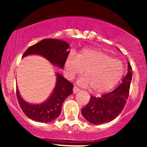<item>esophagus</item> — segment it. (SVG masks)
Here are the masks:
<instances>
[{
	"label": "esophagus",
	"mask_w": 147,
	"mask_h": 147,
	"mask_svg": "<svg viewBox=\"0 0 147 147\" xmlns=\"http://www.w3.org/2000/svg\"><path fill=\"white\" fill-rule=\"evenodd\" d=\"M79 90H80V89L78 88L77 87L74 86V88H73V92H74V93H76V92H77Z\"/></svg>",
	"instance_id": "esophagus-1"
}]
</instances>
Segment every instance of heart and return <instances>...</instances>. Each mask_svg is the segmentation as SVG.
Masks as SVG:
<instances>
[{
	"mask_svg": "<svg viewBox=\"0 0 147 147\" xmlns=\"http://www.w3.org/2000/svg\"><path fill=\"white\" fill-rule=\"evenodd\" d=\"M82 70L85 75L79 79L77 84L90 87V90L96 93L111 90L120 81L123 72L119 61L94 48H84L76 57L72 53L67 57L63 70L67 79H74Z\"/></svg>",
	"mask_w": 147,
	"mask_h": 147,
	"instance_id": "b5f03b06",
	"label": "heart"
}]
</instances>
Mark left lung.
<instances>
[{
	"instance_id": "obj_1",
	"label": "left lung",
	"mask_w": 147,
	"mask_h": 147,
	"mask_svg": "<svg viewBox=\"0 0 147 147\" xmlns=\"http://www.w3.org/2000/svg\"><path fill=\"white\" fill-rule=\"evenodd\" d=\"M132 68L128 62V72L122 84L115 90L99 97L90 96L82 114L89 122L101 124L112 121L119 115L126 105L132 79Z\"/></svg>"
}]
</instances>
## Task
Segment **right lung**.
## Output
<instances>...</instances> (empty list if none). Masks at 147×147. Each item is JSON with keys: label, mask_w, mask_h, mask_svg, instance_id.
I'll list each match as a JSON object with an SVG mask.
<instances>
[{"label": "right lung", "mask_w": 147, "mask_h": 147, "mask_svg": "<svg viewBox=\"0 0 147 147\" xmlns=\"http://www.w3.org/2000/svg\"><path fill=\"white\" fill-rule=\"evenodd\" d=\"M70 45L65 41L53 38H45L27 49L23 57L31 55H41L52 65L63 68L64 63L70 51ZM57 82L51 95L45 102L39 104H31L22 99L16 86V96L23 113L32 120L50 122L60 115L62 104L66 97L73 92V84L59 73H57Z\"/></svg>", "instance_id": "right-lung-1"}]
</instances>
